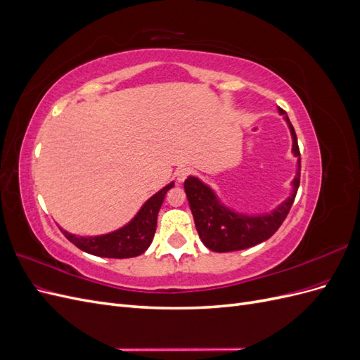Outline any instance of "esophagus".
<instances>
[{
    "mask_svg": "<svg viewBox=\"0 0 360 360\" xmlns=\"http://www.w3.org/2000/svg\"><path fill=\"white\" fill-rule=\"evenodd\" d=\"M191 168H188V167H181V168H179L177 171H176V179L181 183V181H184L186 180L189 176H191Z\"/></svg>",
    "mask_w": 360,
    "mask_h": 360,
    "instance_id": "34e87169",
    "label": "esophagus"
}]
</instances>
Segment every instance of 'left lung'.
<instances>
[{
  "label": "left lung",
  "mask_w": 360,
  "mask_h": 360,
  "mask_svg": "<svg viewBox=\"0 0 360 360\" xmlns=\"http://www.w3.org/2000/svg\"><path fill=\"white\" fill-rule=\"evenodd\" d=\"M281 114L285 111L279 108ZM292 135V153L297 156V172L294 177V189L287 201L269 214L246 216L237 214L219 204L214 192L198 179L189 177L184 181V192L189 201L191 212L202 243L214 252H231V250L248 249L274 236L296 198L300 184V150L294 127L287 114L284 115Z\"/></svg>",
  "instance_id": "8db88e82"
}]
</instances>
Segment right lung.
Segmentation results:
<instances>
[{
    "label": "right lung",
    "mask_w": 360,
    "mask_h": 360,
    "mask_svg": "<svg viewBox=\"0 0 360 360\" xmlns=\"http://www.w3.org/2000/svg\"><path fill=\"white\" fill-rule=\"evenodd\" d=\"M174 186L169 183L168 186L153 195L138 212L132 222L120 230L97 237H78L68 231H63L69 242L86 254L106 257V258H132L146 252L153 240L158 225V213L165 198L167 192Z\"/></svg>",
    "instance_id": "obj_1"
}]
</instances>
